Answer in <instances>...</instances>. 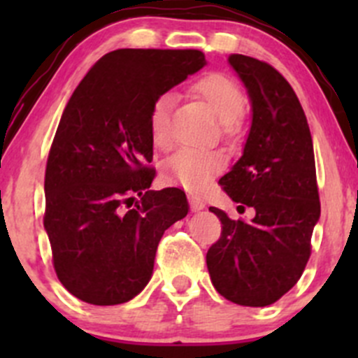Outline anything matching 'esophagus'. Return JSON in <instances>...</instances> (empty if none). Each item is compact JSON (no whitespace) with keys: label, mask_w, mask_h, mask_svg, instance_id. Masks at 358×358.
Masks as SVG:
<instances>
[{"label":"esophagus","mask_w":358,"mask_h":358,"mask_svg":"<svg viewBox=\"0 0 358 358\" xmlns=\"http://www.w3.org/2000/svg\"><path fill=\"white\" fill-rule=\"evenodd\" d=\"M189 202H190V208H192L194 213L201 211V209H204V206H206L197 196H189Z\"/></svg>","instance_id":"esophagus-1"}]
</instances>
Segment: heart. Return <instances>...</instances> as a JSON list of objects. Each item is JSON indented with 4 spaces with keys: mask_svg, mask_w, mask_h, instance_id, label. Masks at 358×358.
<instances>
[{
    "mask_svg": "<svg viewBox=\"0 0 358 358\" xmlns=\"http://www.w3.org/2000/svg\"><path fill=\"white\" fill-rule=\"evenodd\" d=\"M194 92L206 100L209 109L223 122L227 133L234 129V122L239 121L246 110V95L232 78L220 72L204 76L196 83ZM175 95L169 92L159 95L150 107L149 131L150 140L159 149L168 147L171 138V110ZM225 164V159L218 152L196 149H180L173 154L162 168V178L169 185H182L190 190H202L215 173Z\"/></svg>",
    "mask_w": 358,
    "mask_h": 358,
    "instance_id": "obj_1",
    "label": "heart"
}]
</instances>
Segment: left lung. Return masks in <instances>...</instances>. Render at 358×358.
<instances>
[{"mask_svg":"<svg viewBox=\"0 0 358 358\" xmlns=\"http://www.w3.org/2000/svg\"><path fill=\"white\" fill-rule=\"evenodd\" d=\"M244 83L252 119L243 156L220 178L239 209L252 208L246 223L209 208L222 237L206 255L215 289L243 306H266L282 298L305 270L312 232L320 218L312 135L289 83L268 64L230 55Z\"/></svg>","mask_w":358,"mask_h":358,"instance_id":"8db88e82","label":"left lung"}]
</instances>
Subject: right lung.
Wrapping results in <instances>:
<instances>
[{
  "instance_id": "right-lung-1",
  "label": "right lung",
  "mask_w": 358,
  "mask_h": 358,
  "mask_svg": "<svg viewBox=\"0 0 358 358\" xmlns=\"http://www.w3.org/2000/svg\"><path fill=\"white\" fill-rule=\"evenodd\" d=\"M204 66L199 50H114L69 99L46 162L43 223L57 277L81 301L121 305L142 292L162 234L189 213L180 189L149 190V115Z\"/></svg>"
}]
</instances>
